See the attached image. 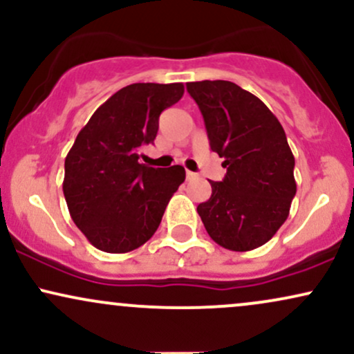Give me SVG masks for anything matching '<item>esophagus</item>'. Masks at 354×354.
<instances>
[{
	"label": "esophagus",
	"instance_id": "1",
	"mask_svg": "<svg viewBox=\"0 0 354 354\" xmlns=\"http://www.w3.org/2000/svg\"><path fill=\"white\" fill-rule=\"evenodd\" d=\"M186 180H188V181L198 180V173H193V171H186Z\"/></svg>",
	"mask_w": 354,
	"mask_h": 354
}]
</instances>
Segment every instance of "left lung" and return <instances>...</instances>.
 <instances>
[{
	"instance_id": "1",
	"label": "left lung",
	"mask_w": 354,
	"mask_h": 354,
	"mask_svg": "<svg viewBox=\"0 0 354 354\" xmlns=\"http://www.w3.org/2000/svg\"><path fill=\"white\" fill-rule=\"evenodd\" d=\"M186 88L226 168L225 180L209 181V200L198 205L203 225L226 250L263 246L286 221L296 194L295 156L283 126L261 100L231 81H193Z\"/></svg>"
}]
</instances>
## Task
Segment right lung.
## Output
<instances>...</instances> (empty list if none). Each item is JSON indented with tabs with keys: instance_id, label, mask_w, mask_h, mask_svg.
I'll list each match as a JSON object with an SVG mask.
<instances>
[{
	"instance_id": "obj_1",
	"label": "right lung",
	"mask_w": 354,
	"mask_h": 354,
	"mask_svg": "<svg viewBox=\"0 0 354 354\" xmlns=\"http://www.w3.org/2000/svg\"><path fill=\"white\" fill-rule=\"evenodd\" d=\"M183 83H135L121 88L93 113L64 160L68 209L93 246L128 253L160 226L185 168L141 165V146L153 143L158 120L181 100Z\"/></svg>"
}]
</instances>
